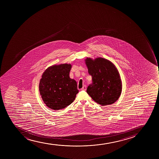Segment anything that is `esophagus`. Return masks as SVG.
Here are the masks:
<instances>
[{
  "mask_svg": "<svg viewBox=\"0 0 159 159\" xmlns=\"http://www.w3.org/2000/svg\"><path fill=\"white\" fill-rule=\"evenodd\" d=\"M81 90H84V91H86V86H84L81 89Z\"/></svg>",
  "mask_w": 159,
  "mask_h": 159,
  "instance_id": "1",
  "label": "esophagus"
}]
</instances>
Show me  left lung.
<instances>
[{
  "label": "left lung",
  "instance_id": "8db88e82",
  "mask_svg": "<svg viewBox=\"0 0 159 159\" xmlns=\"http://www.w3.org/2000/svg\"><path fill=\"white\" fill-rule=\"evenodd\" d=\"M86 63L92 77V84L87 89L88 94L101 105L114 104L121 91V80L116 67L111 61L102 57L94 60L87 58Z\"/></svg>",
  "mask_w": 159,
  "mask_h": 159
}]
</instances>
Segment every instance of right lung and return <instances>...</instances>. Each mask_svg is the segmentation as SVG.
Returning <instances> with one entry per match:
<instances>
[{
    "label": "right lung",
    "instance_id": "add662e5",
    "mask_svg": "<svg viewBox=\"0 0 159 159\" xmlns=\"http://www.w3.org/2000/svg\"><path fill=\"white\" fill-rule=\"evenodd\" d=\"M71 64L48 68L42 76L39 90L43 102L54 111L63 109L75 99L78 93L77 82L70 78Z\"/></svg>",
    "mask_w": 159,
    "mask_h": 159
}]
</instances>
